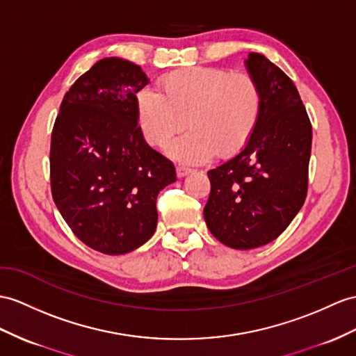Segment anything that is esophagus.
<instances>
[{"label": "esophagus", "mask_w": 356, "mask_h": 356, "mask_svg": "<svg viewBox=\"0 0 356 356\" xmlns=\"http://www.w3.org/2000/svg\"><path fill=\"white\" fill-rule=\"evenodd\" d=\"M193 170L190 169V168H186V166H177V175L179 177V178H184V177H187L188 173H192Z\"/></svg>", "instance_id": "1"}]
</instances>
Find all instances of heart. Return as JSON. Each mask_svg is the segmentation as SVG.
<instances>
[{
	"mask_svg": "<svg viewBox=\"0 0 356 356\" xmlns=\"http://www.w3.org/2000/svg\"><path fill=\"white\" fill-rule=\"evenodd\" d=\"M161 92L137 93V116L152 146L168 145L187 125L190 131L169 145L173 160L197 164L240 152L261 113V92L252 76L219 67H188L166 75Z\"/></svg>",
	"mask_w": 356,
	"mask_h": 356,
	"instance_id": "heart-1",
	"label": "heart"
}]
</instances>
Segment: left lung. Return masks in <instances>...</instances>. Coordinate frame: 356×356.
Returning <instances> with one entry per match:
<instances>
[{
	"label": "left lung",
	"mask_w": 356,
	"mask_h": 356,
	"mask_svg": "<svg viewBox=\"0 0 356 356\" xmlns=\"http://www.w3.org/2000/svg\"><path fill=\"white\" fill-rule=\"evenodd\" d=\"M261 92V113L248 145L208 170V229L225 246L248 250L281 236L307 197L311 129L296 86L263 54L245 60Z\"/></svg>",
	"instance_id": "obj_1"
}]
</instances>
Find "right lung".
Segmentation results:
<instances>
[{"mask_svg":"<svg viewBox=\"0 0 356 356\" xmlns=\"http://www.w3.org/2000/svg\"><path fill=\"white\" fill-rule=\"evenodd\" d=\"M149 78L128 60L106 57L71 86L51 136V192L84 245L124 255L155 232V202L175 183L172 161L146 143L137 93Z\"/></svg>","mask_w":356,"mask_h":356,"instance_id":"add662e5","label":"right lung"}]
</instances>
